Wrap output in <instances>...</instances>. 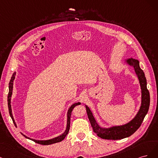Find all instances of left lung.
<instances>
[{
  "label": "left lung",
  "instance_id": "8db88e82",
  "mask_svg": "<svg viewBox=\"0 0 158 158\" xmlns=\"http://www.w3.org/2000/svg\"><path fill=\"white\" fill-rule=\"evenodd\" d=\"M125 62L134 68L135 73L139 80L142 93L140 108L135 118L127 124L120 126H114L110 128H102L97 123L92 111H90L89 107L85 106L86 113H87L93 131L99 137L103 139L115 140L130 136L140 127L148 111L150 101V93L148 90L147 89V82L144 73L140 68L139 60L131 58L126 60Z\"/></svg>",
  "mask_w": 158,
  "mask_h": 158
}]
</instances>
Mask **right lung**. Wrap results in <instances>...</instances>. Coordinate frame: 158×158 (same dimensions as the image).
<instances>
[{
  "label": "right lung",
  "instance_id": "1",
  "mask_svg": "<svg viewBox=\"0 0 158 158\" xmlns=\"http://www.w3.org/2000/svg\"><path fill=\"white\" fill-rule=\"evenodd\" d=\"M15 75H16V72H14L12 76L11 77V79L10 81V83H9V92H8V110H9V114H10V115L11 118L14 122V123L15 125V126H16V123H15V121L14 119V118H13V115H12V108H11V96H12V90H13V83H14V80L15 79ZM81 104L80 102H77V103H75L73 104H72V106H71L70 108H69L68 110V120H67V127H66V129L65 131L64 132V133L62 134L61 135L57 136V137H55V138L54 139H50V140H35V139H30L29 138V137L26 136L25 135H24L23 133H21V134L25 136V138H27L28 139H30L31 140L33 141H34L35 142H36V143L37 144H42V145H49V144H54V143H56V142H61L62 140H63L65 137L66 136V135H67L68 134V132H69V127H70V118H71V115H72V110L73 109L75 108V107L77 105H79Z\"/></svg>",
  "mask_w": 158,
  "mask_h": 158
}]
</instances>
